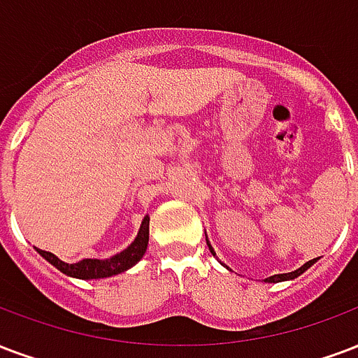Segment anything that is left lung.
Wrapping results in <instances>:
<instances>
[{
	"instance_id": "1",
	"label": "left lung",
	"mask_w": 358,
	"mask_h": 358,
	"mask_svg": "<svg viewBox=\"0 0 358 358\" xmlns=\"http://www.w3.org/2000/svg\"><path fill=\"white\" fill-rule=\"evenodd\" d=\"M206 245H208V241H206ZM208 248H210V252L214 254L213 246L208 245ZM315 262H317V258H315V260H309V262H307V264H303V266H301L300 269H296V271H292V273H280V275H273V277H269V279H266V280H269V282H279V280L296 279V277H300V275L303 273V271H306V269H309V267L313 266Z\"/></svg>"
}]
</instances>
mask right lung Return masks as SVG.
Returning <instances> with one entry per match:
<instances>
[{
    "label": "right lung",
    "instance_id": "obj_1",
    "mask_svg": "<svg viewBox=\"0 0 358 358\" xmlns=\"http://www.w3.org/2000/svg\"><path fill=\"white\" fill-rule=\"evenodd\" d=\"M148 239H150V216H145L140 231L136 235V239L129 248H125L123 252L115 254L110 260H81L78 264H66V262L58 260L57 256L47 250L38 248V252L43 256L45 260L51 262L52 266L60 269L62 273L70 275V277H78V279H104V277H112L121 271H127L129 267H132L140 258L144 256L145 248H148Z\"/></svg>",
    "mask_w": 358,
    "mask_h": 358
}]
</instances>
